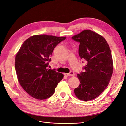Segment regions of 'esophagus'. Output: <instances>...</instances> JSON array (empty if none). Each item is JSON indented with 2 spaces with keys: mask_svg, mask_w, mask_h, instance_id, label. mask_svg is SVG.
Masks as SVG:
<instances>
[{
  "mask_svg": "<svg viewBox=\"0 0 126 126\" xmlns=\"http://www.w3.org/2000/svg\"><path fill=\"white\" fill-rule=\"evenodd\" d=\"M67 76H72V77H74L75 76V73L73 71H70L69 73H67Z\"/></svg>",
  "mask_w": 126,
  "mask_h": 126,
  "instance_id": "obj_1",
  "label": "esophagus"
}]
</instances>
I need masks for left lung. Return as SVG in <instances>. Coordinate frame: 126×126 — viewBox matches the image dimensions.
I'll use <instances>...</instances> for the list:
<instances>
[{
	"instance_id": "8db88e82",
	"label": "left lung",
	"mask_w": 126,
	"mask_h": 126,
	"mask_svg": "<svg viewBox=\"0 0 126 126\" xmlns=\"http://www.w3.org/2000/svg\"><path fill=\"white\" fill-rule=\"evenodd\" d=\"M71 38L80 43L79 56L86 62L84 71L77 75L80 85L74 92L81 100H92L109 84L113 71L111 50L105 39L91 30H84Z\"/></svg>"
}]
</instances>
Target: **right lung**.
I'll return each mask as SVG.
<instances>
[{"mask_svg": "<svg viewBox=\"0 0 126 126\" xmlns=\"http://www.w3.org/2000/svg\"><path fill=\"white\" fill-rule=\"evenodd\" d=\"M66 38L36 35L24 41L15 58V69L19 83L30 96L45 99L50 97L63 75L47 68L55 47Z\"/></svg>", "mask_w": 126, "mask_h": 126, "instance_id": "obj_1", "label": "right lung"}]
</instances>
